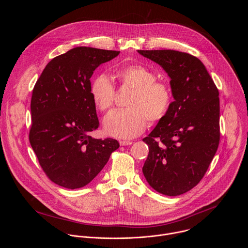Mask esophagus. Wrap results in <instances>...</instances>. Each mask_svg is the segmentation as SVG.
Here are the masks:
<instances>
[{"instance_id": "1", "label": "esophagus", "mask_w": 248, "mask_h": 248, "mask_svg": "<svg viewBox=\"0 0 248 248\" xmlns=\"http://www.w3.org/2000/svg\"><path fill=\"white\" fill-rule=\"evenodd\" d=\"M133 142L132 141H130V140H121L120 141V144L122 145V146H127V145H131Z\"/></svg>"}]
</instances>
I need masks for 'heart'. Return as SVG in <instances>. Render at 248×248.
Wrapping results in <instances>:
<instances>
[{"label": "heart", "mask_w": 248, "mask_h": 248, "mask_svg": "<svg viewBox=\"0 0 248 248\" xmlns=\"http://www.w3.org/2000/svg\"><path fill=\"white\" fill-rule=\"evenodd\" d=\"M119 82L132 89L126 101V109L115 110L104 121L109 135L132 138L142 133L151 124L161 122L169 113L173 101L170 85L156 80L154 72L142 64H127L116 69ZM90 95L96 108L107 112L114 106L115 88L106 75L97 76L90 84Z\"/></svg>", "instance_id": "heart-1"}]
</instances>
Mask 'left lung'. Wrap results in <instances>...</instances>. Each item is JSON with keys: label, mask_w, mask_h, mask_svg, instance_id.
Segmentation results:
<instances>
[{"label": "left lung", "mask_w": 248, "mask_h": 248, "mask_svg": "<svg viewBox=\"0 0 248 248\" xmlns=\"http://www.w3.org/2000/svg\"><path fill=\"white\" fill-rule=\"evenodd\" d=\"M170 78L174 101L168 115L143 138L149 154L142 168L159 193L181 195L196 186L220 142L219 90L196 57L174 50H138Z\"/></svg>", "instance_id": "left-lung-1"}]
</instances>
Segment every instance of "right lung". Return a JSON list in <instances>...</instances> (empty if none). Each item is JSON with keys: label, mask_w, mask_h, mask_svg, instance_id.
<instances>
[{"label": "right lung", "mask_w": 248, "mask_h": 248, "mask_svg": "<svg viewBox=\"0 0 248 248\" xmlns=\"http://www.w3.org/2000/svg\"><path fill=\"white\" fill-rule=\"evenodd\" d=\"M119 54L74 48L49 62L35 83L29 142L46 175L60 186H85L120 147L116 139L90 136L99 126L90 78L100 64Z\"/></svg>", "instance_id": "1"}]
</instances>
